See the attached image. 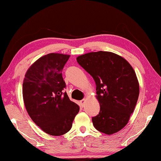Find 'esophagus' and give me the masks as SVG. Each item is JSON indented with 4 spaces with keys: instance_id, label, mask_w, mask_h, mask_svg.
Returning a JSON list of instances; mask_svg holds the SVG:
<instances>
[{
    "instance_id": "obj_1",
    "label": "esophagus",
    "mask_w": 161,
    "mask_h": 161,
    "mask_svg": "<svg viewBox=\"0 0 161 161\" xmlns=\"http://www.w3.org/2000/svg\"><path fill=\"white\" fill-rule=\"evenodd\" d=\"M85 102H86V99H83L82 100H81V106H82V107H84V103H85Z\"/></svg>"
}]
</instances>
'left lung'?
Wrapping results in <instances>:
<instances>
[{
    "instance_id": "8db88e82",
    "label": "left lung",
    "mask_w": 161,
    "mask_h": 161,
    "mask_svg": "<svg viewBox=\"0 0 161 161\" xmlns=\"http://www.w3.org/2000/svg\"><path fill=\"white\" fill-rule=\"evenodd\" d=\"M77 61L97 86L100 111L92 117L95 129L108 135L119 131L127 124L139 95L134 70L126 59L110 52L82 54Z\"/></svg>"
}]
</instances>
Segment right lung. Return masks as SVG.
I'll list each match as a JSON object with an SVG mask.
<instances>
[{"mask_svg": "<svg viewBox=\"0 0 161 161\" xmlns=\"http://www.w3.org/2000/svg\"><path fill=\"white\" fill-rule=\"evenodd\" d=\"M69 57L58 53L42 57L27 71L23 81V100L29 116L52 136L69 131L80 111V107L63 91L66 84L62 72Z\"/></svg>", "mask_w": 161, "mask_h": 161, "instance_id": "right-lung-1", "label": "right lung"}]
</instances>
